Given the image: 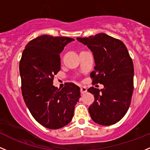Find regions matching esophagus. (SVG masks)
Segmentation results:
<instances>
[{"label":"esophagus","mask_w":150,"mask_h":150,"mask_svg":"<svg viewBox=\"0 0 150 150\" xmlns=\"http://www.w3.org/2000/svg\"><path fill=\"white\" fill-rule=\"evenodd\" d=\"M87 90H88V89L85 86H81L80 87V92H81L82 94H84L85 93H86Z\"/></svg>","instance_id":"esophagus-1"}]
</instances>
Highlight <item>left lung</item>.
<instances>
[{
	"mask_svg": "<svg viewBox=\"0 0 150 150\" xmlns=\"http://www.w3.org/2000/svg\"><path fill=\"white\" fill-rule=\"evenodd\" d=\"M93 52L95 70L90 73L93 84H103L99 90H88L95 98L89 107L90 117L101 125L119 122L129 108L134 90V66L125 45L105 33L88 38H77Z\"/></svg>",
	"mask_w": 150,
	"mask_h": 150,
	"instance_id": "left-lung-1",
	"label": "left lung"
}]
</instances>
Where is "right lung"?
<instances>
[{
  "label": "right lung",
  "instance_id": "right-lung-1",
  "mask_svg": "<svg viewBox=\"0 0 150 150\" xmlns=\"http://www.w3.org/2000/svg\"><path fill=\"white\" fill-rule=\"evenodd\" d=\"M73 40L39 36L27 44L20 61L25 103L35 120L48 129H60L70 123L80 98V88L74 83H66L61 90L52 85L54 75L60 70V52Z\"/></svg>",
  "mask_w": 150,
  "mask_h": 150
}]
</instances>
